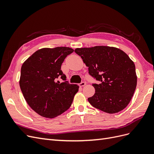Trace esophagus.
<instances>
[{
	"instance_id": "obj_1",
	"label": "esophagus",
	"mask_w": 154,
	"mask_h": 154,
	"mask_svg": "<svg viewBox=\"0 0 154 154\" xmlns=\"http://www.w3.org/2000/svg\"><path fill=\"white\" fill-rule=\"evenodd\" d=\"M86 85V83L85 82H81L80 84H79V86L80 87H83V86H85Z\"/></svg>"
}]
</instances>
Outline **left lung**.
Instances as JSON below:
<instances>
[{
  "label": "left lung",
  "instance_id": "left-lung-1",
  "mask_svg": "<svg viewBox=\"0 0 154 154\" xmlns=\"http://www.w3.org/2000/svg\"><path fill=\"white\" fill-rule=\"evenodd\" d=\"M74 52L88 67L90 75L100 82L92 84L95 94L88 98L91 105L109 114L123 110L137 85L132 60L122 50L109 46L76 48Z\"/></svg>",
  "mask_w": 154,
  "mask_h": 154
}]
</instances>
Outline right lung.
<instances>
[{"label":"right lung","mask_w":154,"mask_h":154,"mask_svg":"<svg viewBox=\"0 0 154 154\" xmlns=\"http://www.w3.org/2000/svg\"><path fill=\"white\" fill-rule=\"evenodd\" d=\"M74 50L67 47L42 48L22 64L19 84L26 102L41 116L54 118L71 106L79 86L69 84L61 66ZM60 76L65 82H55Z\"/></svg>","instance_id":"right-lung-1"}]
</instances>
